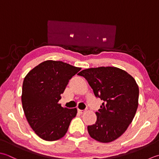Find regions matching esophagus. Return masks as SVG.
<instances>
[{"instance_id":"obj_1","label":"esophagus","mask_w":159,"mask_h":159,"mask_svg":"<svg viewBox=\"0 0 159 159\" xmlns=\"http://www.w3.org/2000/svg\"><path fill=\"white\" fill-rule=\"evenodd\" d=\"M78 112L79 113H80V114H83V113H84L86 112V111H83V110H80V109H78Z\"/></svg>"}]
</instances>
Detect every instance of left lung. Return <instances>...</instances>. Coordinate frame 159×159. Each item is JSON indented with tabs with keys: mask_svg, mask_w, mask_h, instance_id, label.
I'll return each mask as SVG.
<instances>
[{
	"mask_svg": "<svg viewBox=\"0 0 159 159\" xmlns=\"http://www.w3.org/2000/svg\"><path fill=\"white\" fill-rule=\"evenodd\" d=\"M85 77L96 98L103 100L95 124L88 125L90 137L102 143L115 141L131 124L138 108L139 90L134 79L119 68H91L78 73Z\"/></svg>",
	"mask_w": 159,
	"mask_h": 159,
	"instance_id": "1",
	"label": "left lung"
}]
</instances>
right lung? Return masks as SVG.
Instances as JSON below:
<instances>
[{
  "label": "right lung",
  "instance_id": "add662e5",
  "mask_svg": "<svg viewBox=\"0 0 159 159\" xmlns=\"http://www.w3.org/2000/svg\"><path fill=\"white\" fill-rule=\"evenodd\" d=\"M80 70L63 61L47 60L34 68L25 77L22 108L39 137L53 141L66 134L77 111L63 108L58 102L69 80Z\"/></svg>",
  "mask_w": 159,
  "mask_h": 159
}]
</instances>
